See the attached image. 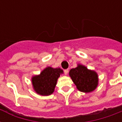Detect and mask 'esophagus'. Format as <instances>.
<instances>
[{
  "label": "esophagus",
  "mask_w": 122,
  "mask_h": 122,
  "mask_svg": "<svg viewBox=\"0 0 122 122\" xmlns=\"http://www.w3.org/2000/svg\"><path fill=\"white\" fill-rule=\"evenodd\" d=\"M68 71H69L68 69H66V70H64V73H65V74L66 75L68 73Z\"/></svg>",
  "instance_id": "34e87169"
}]
</instances>
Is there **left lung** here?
I'll return each mask as SVG.
<instances>
[{
    "instance_id": "obj_1",
    "label": "left lung",
    "mask_w": 122,
    "mask_h": 122,
    "mask_svg": "<svg viewBox=\"0 0 122 122\" xmlns=\"http://www.w3.org/2000/svg\"><path fill=\"white\" fill-rule=\"evenodd\" d=\"M76 88L81 92H90L94 90L98 84V76L94 71L89 70L83 65H78L69 73Z\"/></svg>"
}]
</instances>
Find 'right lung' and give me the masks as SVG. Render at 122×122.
Wrapping results in <instances>:
<instances>
[{
	"mask_svg": "<svg viewBox=\"0 0 122 122\" xmlns=\"http://www.w3.org/2000/svg\"><path fill=\"white\" fill-rule=\"evenodd\" d=\"M63 71L60 68L47 67L37 76L32 78V84L35 92L42 96L52 94L57 83V78Z\"/></svg>",
	"mask_w": 122,
	"mask_h": 122,
	"instance_id": "1",
	"label": "right lung"
}]
</instances>
